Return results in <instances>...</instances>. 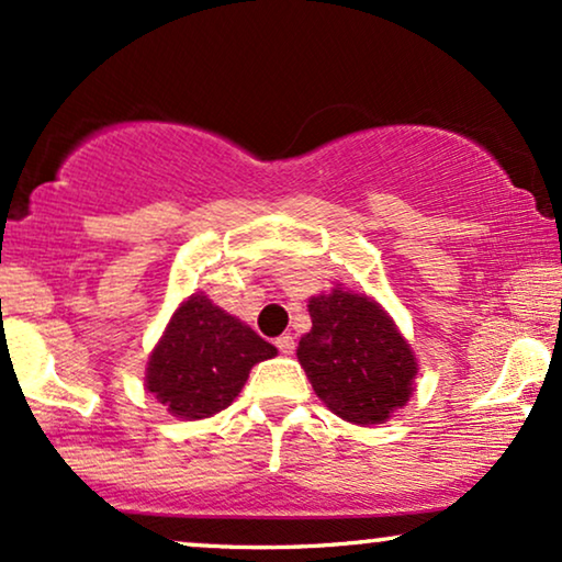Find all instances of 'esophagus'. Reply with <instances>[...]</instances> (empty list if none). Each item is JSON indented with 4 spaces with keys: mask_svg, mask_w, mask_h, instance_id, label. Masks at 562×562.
<instances>
[{
    "mask_svg": "<svg viewBox=\"0 0 562 562\" xmlns=\"http://www.w3.org/2000/svg\"><path fill=\"white\" fill-rule=\"evenodd\" d=\"M274 347L280 349L282 355H293V351H295V339H293V336H290V334H282L280 339L274 341Z\"/></svg>",
    "mask_w": 562,
    "mask_h": 562,
    "instance_id": "1",
    "label": "esophagus"
}]
</instances>
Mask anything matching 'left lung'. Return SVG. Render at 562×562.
<instances>
[{"label": "left lung", "mask_w": 562, "mask_h": 562, "mask_svg": "<svg viewBox=\"0 0 562 562\" xmlns=\"http://www.w3.org/2000/svg\"><path fill=\"white\" fill-rule=\"evenodd\" d=\"M313 328L297 344L318 398L351 424H383L411 395L416 359L393 321L368 295L334 290L311 297Z\"/></svg>", "instance_id": "obj_1"}]
</instances>
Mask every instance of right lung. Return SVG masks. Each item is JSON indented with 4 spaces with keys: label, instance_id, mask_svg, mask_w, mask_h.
<instances>
[{
    "label": "right lung",
    "instance_id": "right-lung-1",
    "mask_svg": "<svg viewBox=\"0 0 562 562\" xmlns=\"http://www.w3.org/2000/svg\"><path fill=\"white\" fill-rule=\"evenodd\" d=\"M272 344L228 316L205 295L179 305L148 359L146 387L179 418H205L228 408Z\"/></svg>",
    "mask_w": 562,
    "mask_h": 562
}]
</instances>
